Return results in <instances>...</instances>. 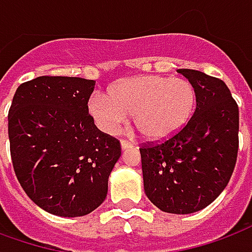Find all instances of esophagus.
Returning a JSON list of instances; mask_svg holds the SVG:
<instances>
[{"instance_id":"34e87169","label":"esophagus","mask_w":252,"mask_h":252,"mask_svg":"<svg viewBox=\"0 0 252 252\" xmlns=\"http://www.w3.org/2000/svg\"><path fill=\"white\" fill-rule=\"evenodd\" d=\"M121 146H122V150H127V149H133L134 145L133 142H128L126 139H122V142H121Z\"/></svg>"}]
</instances>
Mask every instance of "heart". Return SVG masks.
I'll return each instance as SVG.
<instances>
[{
	"instance_id": "1",
	"label": "heart",
	"mask_w": 252,
	"mask_h": 252,
	"mask_svg": "<svg viewBox=\"0 0 252 252\" xmlns=\"http://www.w3.org/2000/svg\"><path fill=\"white\" fill-rule=\"evenodd\" d=\"M197 106L196 88L189 80L146 75L121 80L108 96L95 94L88 110L106 131H114L133 115L135 127L150 142H164L181 133Z\"/></svg>"
}]
</instances>
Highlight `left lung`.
<instances>
[{
	"instance_id": "8db88e82",
	"label": "left lung",
	"mask_w": 252,
	"mask_h": 252,
	"mask_svg": "<svg viewBox=\"0 0 252 252\" xmlns=\"http://www.w3.org/2000/svg\"><path fill=\"white\" fill-rule=\"evenodd\" d=\"M197 94L187 127L164 142L139 148L145 193L168 214L197 212L224 190L239 148V107L223 80L196 69H179Z\"/></svg>"
}]
</instances>
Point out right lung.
I'll use <instances>...</instances> for the list:
<instances>
[{
	"label": "right lung",
	"mask_w": 252,
	"mask_h": 252,
	"mask_svg": "<svg viewBox=\"0 0 252 252\" xmlns=\"http://www.w3.org/2000/svg\"><path fill=\"white\" fill-rule=\"evenodd\" d=\"M95 80L38 76L20 84L8 114L13 168L29 199L49 214L76 218L107 196L121 142L88 114Z\"/></svg>",
	"instance_id": "1"
}]
</instances>
